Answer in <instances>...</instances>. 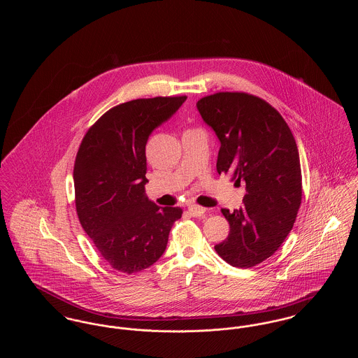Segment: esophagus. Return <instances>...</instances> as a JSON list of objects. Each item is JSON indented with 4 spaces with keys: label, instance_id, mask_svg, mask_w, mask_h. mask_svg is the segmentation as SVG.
I'll return each mask as SVG.
<instances>
[{
    "label": "esophagus",
    "instance_id": "esophagus-1",
    "mask_svg": "<svg viewBox=\"0 0 358 358\" xmlns=\"http://www.w3.org/2000/svg\"><path fill=\"white\" fill-rule=\"evenodd\" d=\"M187 213L190 216H194V217H200L205 213V208L200 206V205H189L187 206Z\"/></svg>",
    "mask_w": 358,
    "mask_h": 358
}]
</instances>
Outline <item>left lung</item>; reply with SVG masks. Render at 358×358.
<instances>
[{
	"label": "left lung",
	"instance_id": "obj_1",
	"mask_svg": "<svg viewBox=\"0 0 358 358\" xmlns=\"http://www.w3.org/2000/svg\"><path fill=\"white\" fill-rule=\"evenodd\" d=\"M220 139L217 173L245 182L243 206L222 209L229 235L215 245L234 267L250 268L276 252L302 201V171L295 138L270 103L247 92H217L197 102Z\"/></svg>",
	"mask_w": 358,
	"mask_h": 358
}]
</instances>
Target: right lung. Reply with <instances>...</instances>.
<instances>
[{
    "label": "right lung",
    "mask_w": 358,
    "mask_h": 358,
    "mask_svg": "<svg viewBox=\"0 0 358 358\" xmlns=\"http://www.w3.org/2000/svg\"><path fill=\"white\" fill-rule=\"evenodd\" d=\"M187 101L155 96L122 103L85 133L73 166L79 222L117 271L139 273L165 252L178 206L161 208L145 196L146 143L154 129Z\"/></svg>",
    "instance_id": "obj_1"
}]
</instances>
